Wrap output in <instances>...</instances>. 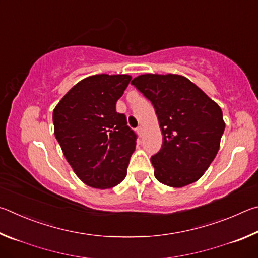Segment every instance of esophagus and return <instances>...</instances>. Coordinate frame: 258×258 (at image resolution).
Returning a JSON list of instances; mask_svg holds the SVG:
<instances>
[{
	"label": "esophagus",
	"instance_id": "34e87169",
	"mask_svg": "<svg viewBox=\"0 0 258 258\" xmlns=\"http://www.w3.org/2000/svg\"><path fill=\"white\" fill-rule=\"evenodd\" d=\"M137 132H138V134L140 135V137H141L142 133H143V127H142V126H139V127L137 128Z\"/></svg>",
	"mask_w": 258,
	"mask_h": 258
}]
</instances>
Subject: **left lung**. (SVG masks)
Segmentation results:
<instances>
[{
  "label": "left lung",
  "instance_id": "8db88e82",
  "mask_svg": "<svg viewBox=\"0 0 258 258\" xmlns=\"http://www.w3.org/2000/svg\"><path fill=\"white\" fill-rule=\"evenodd\" d=\"M150 100L163 133L151 157L155 177L172 187L198 181L220 149L225 123L218 104L186 77L143 74L131 82Z\"/></svg>",
  "mask_w": 258,
  "mask_h": 258
}]
</instances>
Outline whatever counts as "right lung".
Wrapping results in <instances>:
<instances>
[{
  "label": "right lung",
  "mask_w": 258,
  "mask_h": 258,
  "mask_svg": "<svg viewBox=\"0 0 258 258\" xmlns=\"http://www.w3.org/2000/svg\"><path fill=\"white\" fill-rule=\"evenodd\" d=\"M130 75L99 74L68 91L53 110L54 135L76 175L86 185L109 189L124 180L137 135L116 102Z\"/></svg>",
  "instance_id": "obj_1"
}]
</instances>
